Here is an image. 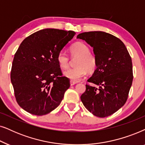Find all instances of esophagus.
Masks as SVG:
<instances>
[{
	"instance_id": "esophagus-1",
	"label": "esophagus",
	"mask_w": 145,
	"mask_h": 145,
	"mask_svg": "<svg viewBox=\"0 0 145 145\" xmlns=\"http://www.w3.org/2000/svg\"><path fill=\"white\" fill-rule=\"evenodd\" d=\"M76 84H77V83L76 82H74V81H72V80L70 81V85H71V86H74V85Z\"/></svg>"
}]
</instances>
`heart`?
Listing matches in <instances>:
<instances>
[{
    "instance_id": "obj_1",
    "label": "heart",
    "mask_w": 145,
    "mask_h": 145,
    "mask_svg": "<svg viewBox=\"0 0 145 145\" xmlns=\"http://www.w3.org/2000/svg\"><path fill=\"white\" fill-rule=\"evenodd\" d=\"M71 56L77 57L76 61V67L68 69L63 74L66 78L74 82H78L86 76L87 72L91 73L95 70L97 65V57L95 54L90 52L88 45L82 42L73 44L69 47ZM57 61L62 69H67L69 65V57L63 51H61L57 56Z\"/></svg>"
}]
</instances>
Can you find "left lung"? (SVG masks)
<instances>
[{
  "label": "left lung",
  "mask_w": 145,
  "mask_h": 145,
  "mask_svg": "<svg viewBox=\"0 0 145 145\" xmlns=\"http://www.w3.org/2000/svg\"><path fill=\"white\" fill-rule=\"evenodd\" d=\"M77 38L93 48L97 60V68L88 80L93 86L86 84L81 100L95 116H109L128 98L133 79L132 59L123 42L112 34L93 31L81 33Z\"/></svg>",
  "instance_id": "obj_1"
}]
</instances>
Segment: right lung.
<instances>
[{"label":"right lung","mask_w":145,"mask_h":145,"mask_svg":"<svg viewBox=\"0 0 145 145\" xmlns=\"http://www.w3.org/2000/svg\"><path fill=\"white\" fill-rule=\"evenodd\" d=\"M76 34L74 31L47 28L23 40L15 53L10 73L17 103L32 115L54 110L70 86L62 76L57 56Z\"/></svg>","instance_id":"1"}]
</instances>
